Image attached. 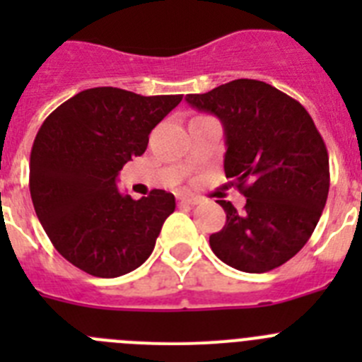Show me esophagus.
<instances>
[{
    "label": "esophagus",
    "mask_w": 362,
    "mask_h": 362,
    "mask_svg": "<svg viewBox=\"0 0 362 362\" xmlns=\"http://www.w3.org/2000/svg\"><path fill=\"white\" fill-rule=\"evenodd\" d=\"M179 204H197L199 203V197L196 196H177Z\"/></svg>",
    "instance_id": "1"
}]
</instances>
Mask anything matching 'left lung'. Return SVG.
Returning <instances> with one entry per match:
<instances>
[{
	"label": "left lung",
	"mask_w": 362,
	"mask_h": 362,
	"mask_svg": "<svg viewBox=\"0 0 362 362\" xmlns=\"http://www.w3.org/2000/svg\"><path fill=\"white\" fill-rule=\"evenodd\" d=\"M187 101L221 119L225 174L246 197L243 212L217 201L226 223L210 248L248 274L281 267L308 243L328 197V150L317 127L299 101L257 79H233Z\"/></svg>",
	"instance_id": "8db88e82"
}]
</instances>
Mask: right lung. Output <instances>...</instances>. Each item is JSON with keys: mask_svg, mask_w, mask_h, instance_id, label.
<instances>
[{"mask_svg": "<svg viewBox=\"0 0 362 362\" xmlns=\"http://www.w3.org/2000/svg\"><path fill=\"white\" fill-rule=\"evenodd\" d=\"M181 99L98 86L59 105L41 124L30 152L32 203L54 248L79 270L110 279L152 254L175 197L152 190L136 201L119 194L116 177L145 153L152 129Z\"/></svg>", "mask_w": 362, "mask_h": 362, "instance_id": "obj_1", "label": "right lung"}]
</instances>
